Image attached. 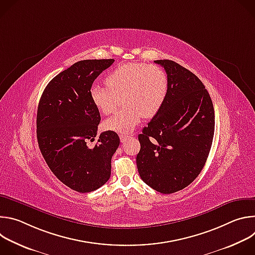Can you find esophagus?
Instances as JSON below:
<instances>
[{"mask_svg":"<svg viewBox=\"0 0 255 255\" xmlns=\"http://www.w3.org/2000/svg\"><path fill=\"white\" fill-rule=\"evenodd\" d=\"M128 137H129V136H128L127 134H120V140H121V142H125Z\"/></svg>","mask_w":255,"mask_h":255,"instance_id":"1","label":"esophagus"}]
</instances>
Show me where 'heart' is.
I'll list each match as a JSON object with an SVG mask.
<instances>
[{"label":"heart","mask_w":255,"mask_h":255,"mask_svg":"<svg viewBox=\"0 0 255 255\" xmlns=\"http://www.w3.org/2000/svg\"><path fill=\"white\" fill-rule=\"evenodd\" d=\"M107 86L95 85L91 98L104 115L115 112L122 97L125 104L118 113L105 121V127L121 133L131 131L144 117H151L163 103L167 91L165 72L158 66L126 63L107 78Z\"/></svg>","instance_id":"heart-1"}]
</instances>
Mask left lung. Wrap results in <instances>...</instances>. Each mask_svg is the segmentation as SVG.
I'll list each match as a JSON object with an SVG mask.
<instances>
[{"label":"left lung","instance_id":"8db88e82","mask_svg":"<svg viewBox=\"0 0 255 255\" xmlns=\"http://www.w3.org/2000/svg\"><path fill=\"white\" fill-rule=\"evenodd\" d=\"M167 75V91L155 116L138 135L136 163L145 184L161 194L185 189L203 169L211 150L215 113L211 97L192 71L155 60Z\"/></svg>","mask_w":255,"mask_h":255}]
</instances>
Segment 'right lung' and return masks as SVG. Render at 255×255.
Wrapping results in <instances>:
<instances>
[{
  "instance_id": "obj_1",
  "label": "right lung",
  "mask_w": 255,
  "mask_h": 255,
  "mask_svg": "<svg viewBox=\"0 0 255 255\" xmlns=\"http://www.w3.org/2000/svg\"><path fill=\"white\" fill-rule=\"evenodd\" d=\"M114 59H86L76 62L46 86L38 105L37 141L54 175L71 190L93 192L111 175V159L120 139L105 131L97 142L100 112L92 101L94 81Z\"/></svg>"
}]
</instances>
